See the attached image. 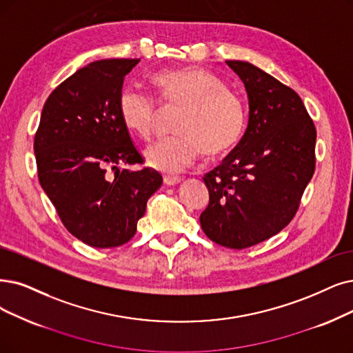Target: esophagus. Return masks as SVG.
Returning <instances> with one entry per match:
<instances>
[{"label": "esophagus", "instance_id": "obj_1", "mask_svg": "<svg viewBox=\"0 0 353 353\" xmlns=\"http://www.w3.org/2000/svg\"><path fill=\"white\" fill-rule=\"evenodd\" d=\"M163 182H165L166 185L172 187V185L179 184V182H181V178H179V176H176V175H165V176H163Z\"/></svg>", "mask_w": 353, "mask_h": 353}]
</instances>
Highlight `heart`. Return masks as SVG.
<instances>
[{"mask_svg":"<svg viewBox=\"0 0 353 353\" xmlns=\"http://www.w3.org/2000/svg\"><path fill=\"white\" fill-rule=\"evenodd\" d=\"M152 83L162 107L181 110L175 121L178 134L161 139L145 150L152 168L166 174L181 172L203 152L216 158L241 142L248 121L246 105L219 75L196 66L168 69L154 74ZM158 101L140 87H124L119 108L125 128L142 139L150 137L159 116Z\"/></svg>","mask_w":353,"mask_h":353,"instance_id":"b5f03b06","label":"heart"}]
</instances>
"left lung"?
<instances>
[{
	"label": "left lung",
	"instance_id": "obj_1",
	"mask_svg": "<svg viewBox=\"0 0 353 353\" xmlns=\"http://www.w3.org/2000/svg\"><path fill=\"white\" fill-rule=\"evenodd\" d=\"M225 63L245 83L249 123L223 163L204 175L210 201L200 223L210 241L245 249L297 213L316 168V128L294 90L249 62Z\"/></svg>",
	"mask_w": 353,
	"mask_h": 353
}]
</instances>
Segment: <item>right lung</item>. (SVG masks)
Instances as JSON below:
<instances>
[{
	"label": "right lung",
	"instance_id": "1",
	"mask_svg": "<svg viewBox=\"0 0 353 353\" xmlns=\"http://www.w3.org/2000/svg\"><path fill=\"white\" fill-rule=\"evenodd\" d=\"M139 61L103 59L78 69L49 95L34 136L41 188L68 232L92 248L128 243L162 185L154 169L119 168L143 163L119 108L124 77Z\"/></svg>",
	"mask_w": 353,
	"mask_h": 353
}]
</instances>
